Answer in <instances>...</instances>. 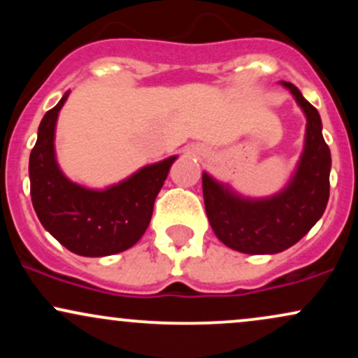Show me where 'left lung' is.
Instances as JSON below:
<instances>
[{"instance_id":"8db88e82","label":"left lung","mask_w":358,"mask_h":358,"mask_svg":"<svg viewBox=\"0 0 358 358\" xmlns=\"http://www.w3.org/2000/svg\"><path fill=\"white\" fill-rule=\"evenodd\" d=\"M306 117L305 145L293 175L269 196H244L229 183L203 171L205 212L213 234L227 248L244 254H278L305 237L322 219L330 196V148L322 117L298 87L281 80Z\"/></svg>"}]
</instances>
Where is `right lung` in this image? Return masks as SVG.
Listing matches in <instances>:
<instances>
[{"instance_id": "obj_1", "label": "right lung", "mask_w": 358, "mask_h": 358, "mask_svg": "<svg viewBox=\"0 0 358 358\" xmlns=\"http://www.w3.org/2000/svg\"><path fill=\"white\" fill-rule=\"evenodd\" d=\"M71 90L45 114L30 155V193L36 217L71 252L104 257L133 248L153 215V205L168 171L178 156L139 168L106 188H87L60 170L55 155V129Z\"/></svg>"}]
</instances>
